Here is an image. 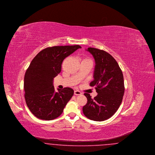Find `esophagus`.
Listing matches in <instances>:
<instances>
[{
  "mask_svg": "<svg viewBox=\"0 0 155 155\" xmlns=\"http://www.w3.org/2000/svg\"><path fill=\"white\" fill-rule=\"evenodd\" d=\"M82 93L78 90H75L74 91V95H81Z\"/></svg>",
  "mask_w": 155,
  "mask_h": 155,
  "instance_id": "1",
  "label": "esophagus"
}]
</instances>
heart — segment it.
I'll list each match as a JSON object with an SVG mask.
<instances>
[{
  "label": "heart",
  "mask_w": 155,
  "mask_h": 155,
  "mask_svg": "<svg viewBox=\"0 0 155 155\" xmlns=\"http://www.w3.org/2000/svg\"><path fill=\"white\" fill-rule=\"evenodd\" d=\"M84 61H89V62L92 63L91 59H90L89 58H87V57H84V58H82L81 62H84Z\"/></svg>",
  "instance_id": "1"
}]
</instances>
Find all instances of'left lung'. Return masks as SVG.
I'll use <instances>...</instances> for the list:
<instances>
[{
	"label": "left lung",
	"instance_id": "1",
	"mask_svg": "<svg viewBox=\"0 0 155 155\" xmlns=\"http://www.w3.org/2000/svg\"><path fill=\"white\" fill-rule=\"evenodd\" d=\"M87 50L95 59L94 79L90 85L95 87L98 95L91 98L89 94H84L87 103L82 111L91 120L103 121L110 118L122 102L125 91L124 76L118 63L108 53L92 47Z\"/></svg>",
	"mask_w": 155,
	"mask_h": 155
}]
</instances>
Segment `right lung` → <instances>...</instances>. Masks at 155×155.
<instances>
[{"instance_id":"right-lung-1","label":"right lung","mask_w":155,"mask_h":155,"mask_svg":"<svg viewBox=\"0 0 155 155\" xmlns=\"http://www.w3.org/2000/svg\"><path fill=\"white\" fill-rule=\"evenodd\" d=\"M81 48L79 45L47 47L31 61L25 75V98L28 109L37 118L53 120L63 113L74 90L66 87L55 92L53 79L61 72L64 58Z\"/></svg>"}]
</instances>
